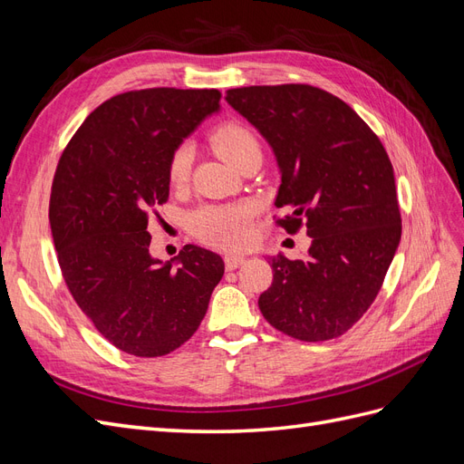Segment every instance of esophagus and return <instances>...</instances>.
I'll return each mask as SVG.
<instances>
[{"label":"esophagus","mask_w":464,"mask_h":464,"mask_svg":"<svg viewBox=\"0 0 464 464\" xmlns=\"http://www.w3.org/2000/svg\"><path fill=\"white\" fill-rule=\"evenodd\" d=\"M244 261H246V257H242V256H227V257H224V265H227L228 271L237 269V266H240Z\"/></svg>","instance_id":"obj_1"}]
</instances>
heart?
I'll use <instances>...</instances> for the list:
<instances>
[{"instance_id":"obj_1","label":"heart","mask_w":464,"mask_h":464,"mask_svg":"<svg viewBox=\"0 0 464 464\" xmlns=\"http://www.w3.org/2000/svg\"><path fill=\"white\" fill-rule=\"evenodd\" d=\"M208 139L218 157L232 168L247 154H261L256 133L240 121H224L217 125ZM189 166L191 152L188 149H178L168 164V179L174 188L186 184ZM251 217H254V207L249 203L207 205L191 215L189 227L191 232L208 246L240 249L249 240Z\"/></svg>"}]
</instances>
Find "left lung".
Wrapping results in <instances>:
<instances>
[{
	"mask_svg": "<svg viewBox=\"0 0 464 464\" xmlns=\"http://www.w3.org/2000/svg\"><path fill=\"white\" fill-rule=\"evenodd\" d=\"M227 101L273 147L275 205L292 210L276 224L312 237L305 259H271L259 310L292 339H336L373 304L401 242L387 150L353 108L312 85L230 89Z\"/></svg>",
	"mask_w": 464,
	"mask_h": 464,
	"instance_id": "obj_1",
	"label": "left lung"
}]
</instances>
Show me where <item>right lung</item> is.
Masks as SVG:
<instances>
[{
  "mask_svg": "<svg viewBox=\"0 0 464 464\" xmlns=\"http://www.w3.org/2000/svg\"><path fill=\"white\" fill-rule=\"evenodd\" d=\"M218 102L217 89L111 96L82 121L55 168L50 227L63 280L121 353L157 358L179 348L224 275L220 256L191 244L168 263L149 254V222L168 201L172 154Z\"/></svg>",
  "mask_w": 464,
  "mask_h": 464,
  "instance_id": "right-lung-1",
  "label": "right lung"
}]
</instances>
